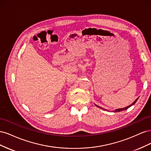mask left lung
I'll use <instances>...</instances> for the list:
<instances>
[{
	"label": "left lung",
	"mask_w": 151,
	"mask_h": 151,
	"mask_svg": "<svg viewBox=\"0 0 151 151\" xmlns=\"http://www.w3.org/2000/svg\"><path fill=\"white\" fill-rule=\"evenodd\" d=\"M138 99H139V98H137V99H136L135 100V101L133 103H132L130 106H127V107H125V108H120V109H115V110H114V111H113V112H119V111H123V110H126V109H127L128 108H130V106H133V105L137 102V101L138 100ZM96 106L97 107H98V108H101V109H104V110H106V109H103V108H101V107H100V106H98V105H96V104H95Z\"/></svg>",
	"instance_id": "obj_1"
}]
</instances>
